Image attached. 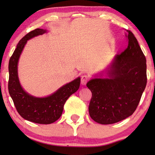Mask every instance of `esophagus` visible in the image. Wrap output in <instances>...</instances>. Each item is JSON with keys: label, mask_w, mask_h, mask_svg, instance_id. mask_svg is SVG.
<instances>
[{"label": "esophagus", "mask_w": 155, "mask_h": 155, "mask_svg": "<svg viewBox=\"0 0 155 155\" xmlns=\"http://www.w3.org/2000/svg\"><path fill=\"white\" fill-rule=\"evenodd\" d=\"M89 80H90L89 76L86 75H82L81 77V84H82V85H85V84H87V82L89 81Z\"/></svg>", "instance_id": "esophagus-1"}]
</instances>
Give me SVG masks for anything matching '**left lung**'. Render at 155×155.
<instances>
[{
  "mask_svg": "<svg viewBox=\"0 0 155 155\" xmlns=\"http://www.w3.org/2000/svg\"><path fill=\"white\" fill-rule=\"evenodd\" d=\"M128 46L116 55L108 74L87 83L92 92L89 114L94 121L112 124L134 113L147 84L146 58L136 38L126 29Z\"/></svg>",
  "mask_w": 155,
  "mask_h": 155,
  "instance_id": "8db88e82",
  "label": "left lung"
}]
</instances>
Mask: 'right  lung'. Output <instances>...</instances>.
Masks as SVG:
<instances>
[{
  "label": "right lung",
  "mask_w": 155,
  "mask_h": 155,
  "mask_svg": "<svg viewBox=\"0 0 155 155\" xmlns=\"http://www.w3.org/2000/svg\"><path fill=\"white\" fill-rule=\"evenodd\" d=\"M46 31L38 28L27 34L17 45L8 65V91L17 111L25 120L40 124H51L58 120L62 115L65 101L79 89L80 84V78H78L44 98L32 97L23 90L18 76L19 58L27 40Z\"/></svg>",
  "instance_id": "1"
}]
</instances>
